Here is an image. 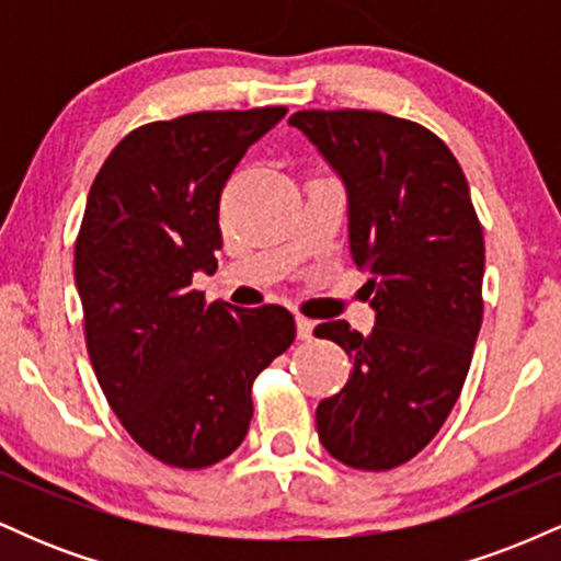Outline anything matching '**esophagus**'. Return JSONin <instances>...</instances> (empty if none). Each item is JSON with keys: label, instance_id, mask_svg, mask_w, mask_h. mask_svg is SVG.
<instances>
[{"label": "esophagus", "instance_id": "obj_1", "mask_svg": "<svg viewBox=\"0 0 561 561\" xmlns=\"http://www.w3.org/2000/svg\"><path fill=\"white\" fill-rule=\"evenodd\" d=\"M295 327H298V337L300 340H311V332H313V321L308 317H302V313H295Z\"/></svg>", "mask_w": 561, "mask_h": 561}]
</instances>
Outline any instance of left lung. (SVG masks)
<instances>
[{"mask_svg":"<svg viewBox=\"0 0 561 561\" xmlns=\"http://www.w3.org/2000/svg\"><path fill=\"white\" fill-rule=\"evenodd\" d=\"M347 186L353 261L369 272V334L347 321L313 334L353 369L317 405L321 446L385 472L414 459L459 401L482 324L485 242L459 160L416 121L379 111L289 115Z\"/></svg>","mask_w":561,"mask_h":561,"instance_id":"obj_1","label":"left lung"}]
</instances>
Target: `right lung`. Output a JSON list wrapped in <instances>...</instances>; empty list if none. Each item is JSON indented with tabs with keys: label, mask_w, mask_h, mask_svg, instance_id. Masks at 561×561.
Returning a JSON list of instances; mask_svg holds the SVG:
<instances>
[{
	"label": "right lung",
	"mask_w": 561,
	"mask_h": 561,
	"mask_svg": "<svg viewBox=\"0 0 561 561\" xmlns=\"http://www.w3.org/2000/svg\"><path fill=\"white\" fill-rule=\"evenodd\" d=\"M287 107L199 111L128 131L89 190L76 237L83 340L107 403L158 461L205 469L253 420L255 377L295 340L282 306L234 308L192 287L216 272L218 203Z\"/></svg>",
	"instance_id": "1"
}]
</instances>
